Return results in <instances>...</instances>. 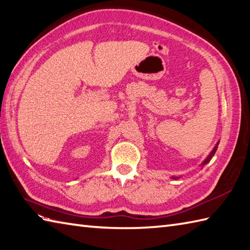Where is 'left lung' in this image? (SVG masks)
I'll return each instance as SVG.
<instances>
[{
    "label": "left lung",
    "instance_id": "8db88e82",
    "mask_svg": "<svg viewBox=\"0 0 250 250\" xmlns=\"http://www.w3.org/2000/svg\"><path fill=\"white\" fill-rule=\"evenodd\" d=\"M218 145H219V144H217V145L215 146V147H213V149H212V151L210 152V154H209V155H208V156H207V159H206L205 161H204V162L202 163V165H203V166H204V165H206V164H207V163H208V162H209V161L211 160V157L213 156V154H215V153H216V151H217V149H218ZM172 179H177V178H175V177H172Z\"/></svg>",
    "mask_w": 250,
    "mask_h": 250
}]
</instances>
